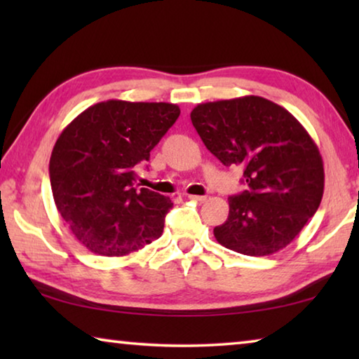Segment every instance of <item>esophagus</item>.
<instances>
[{"mask_svg":"<svg viewBox=\"0 0 359 359\" xmlns=\"http://www.w3.org/2000/svg\"><path fill=\"white\" fill-rule=\"evenodd\" d=\"M188 199H191V201H196V203H204L208 196H199V194H188Z\"/></svg>","mask_w":359,"mask_h":359,"instance_id":"esophagus-1","label":"esophagus"}]
</instances>
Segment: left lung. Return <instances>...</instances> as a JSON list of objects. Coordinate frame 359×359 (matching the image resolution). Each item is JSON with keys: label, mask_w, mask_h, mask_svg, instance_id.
I'll use <instances>...</instances> for the list:
<instances>
[{"label": "left lung", "mask_w": 359, "mask_h": 359, "mask_svg": "<svg viewBox=\"0 0 359 359\" xmlns=\"http://www.w3.org/2000/svg\"><path fill=\"white\" fill-rule=\"evenodd\" d=\"M191 123L224 166L244 168L248 190L229 196L218 244L248 257L287 247L317 212L325 190L320 150L287 109L261 96L204 102Z\"/></svg>", "instance_id": "1"}]
</instances>
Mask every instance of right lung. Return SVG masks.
Listing matches in <instances>:
<instances>
[{
  "instance_id": "1",
  "label": "right lung",
  "mask_w": 359,
  "mask_h": 359,
  "mask_svg": "<svg viewBox=\"0 0 359 359\" xmlns=\"http://www.w3.org/2000/svg\"><path fill=\"white\" fill-rule=\"evenodd\" d=\"M180 115L177 104L109 100L71 121L53 145V201L71 233L92 253L126 257L163 234L171 199L141 188L135 166L150 160Z\"/></svg>"
}]
</instances>
